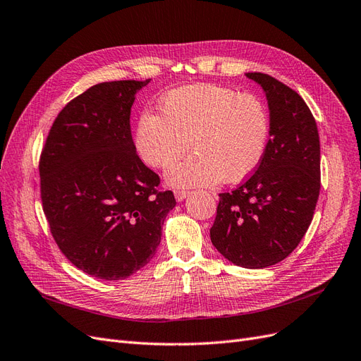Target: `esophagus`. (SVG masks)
<instances>
[{
  "label": "esophagus",
  "instance_id": "esophagus-1",
  "mask_svg": "<svg viewBox=\"0 0 361 361\" xmlns=\"http://www.w3.org/2000/svg\"><path fill=\"white\" fill-rule=\"evenodd\" d=\"M190 195H191V192H190V191H180V190L174 191V197H176V200H178V202H183L185 199L190 197Z\"/></svg>",
  "mask_w": 361,
  "mask_h": 361
}]
</instances>
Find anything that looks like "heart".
<instances>
[{
  "label": "heart",
  "instance_id": "1",
  "mask_svg": "<svg viewBox=\"0 0 361 361\" xmlns=\"http://www.w3.org/2000/svg\"><path fill=\"white\" fill-rule=\"evenodd\" d=\"M159 114L143 111L134 130L138 157L154 169L174 164L166 182L174 188L238 183L255 174L264 161L271 118L259 96L216 84L173 89L159 101Z\"/></svg>",
  "mask_w": 361,
  "mask_h": 361
}]
</instances>
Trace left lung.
<instances>
[{"label":"left lung","mask_w":361,"mask_h":361,"mask_svg":"<svg viewBox=\"0 0 361 361\" xmlns=\"http://www.w3.org/2000/svg\"><path fill=\"white\" fill-rule=\"evenodd\" d=\"M245 76L267 96L269 145L253 176L220 194L211 241L232 264L259 269L288 257L307 232L319 197L321 147L314 117L297 92L267 73Z\"/></svg>","instance_id":"left-lung-1"}]
</instances>
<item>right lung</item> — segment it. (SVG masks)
<instances>
[{
  "instance_id": "right-lung-1",
  "label": "right lung",
  "mask_w": 361,
  "mask_h": 361,
  "mask_svg": "<svg viewBox=\"0 0 361 361\" xmlns=\"http://www.w3.org/2000/svg\"><path fill=\"white\" fill-rule=\"evenodd\" d=\"M150 82L111 81L76 96L54 122L39 173L43 212L57 245L82 272L125 280L146 267L176 206L137 155L135 94Z\"/></svg>"
}]
</instances>
